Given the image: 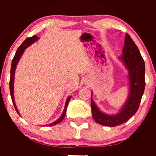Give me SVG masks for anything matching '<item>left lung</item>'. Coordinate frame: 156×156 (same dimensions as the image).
Returning <instances> with one entry per match:
<instances>
[{
	"mask_svg": "<svg viewBox=\"0 0 156 156\" xmlns=\"http://www.w3.org/2000/svg\"><path fill=\"white\" fill-rule=\"evenodd\" d=\"M122 52L123 55L120 58L128 69L130 92L126 103L120 112L116 115H108L101 112L93 101L92 94L91 96L93 119L98 124L105 126H117L129 120L137 112L145 88V65L144 59L136 44L134 43L128 34L125 35Z\"/></svg>",
	"mask_w": 156,
	"mask_h": 156,
	"instance_id": "8db88e82",
	"label": "left lung"
}]
</instances>
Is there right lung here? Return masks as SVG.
I'll return each instance as SVG.
<instances>
[{"mask_svg": "<svg viewBox=\"0 0 156 156\" xmlns=\"http://www.w3.org/2000/svg\"><path fill=\"white\" fill-rule=\"evenodd\" d=\"M38 39H39V37L36 35L33 36V37H28V38H27L26 40H25L24 42L21 44V45L18 48H17L15 56H14L13 59H12V66H11V77H10V81H9L10 94H11V98H12V103H13L14 106H15V108L16 112H17V114H19V112H18V110H17V107H16L15 98H14V78H15V69H16V67H17V63H18L20 58L21 55H22L23 52H24V51H25V49H26L28 46H30L31 44H33L34 42H35L36 41L38 40ZM70 98H71V96L68 97L67 101H66L65 107H64V112H63V113H62V115L61 116V117L58 118L56 121L53 122H52L49 125H47L48 126H53V125L58 124V123L61 122L63 120L64 117H65L66 112H67V105H68V103H69V100H70Z\"/></svg>", "mask_w": 156, "mask_h": 156, "instance_id": "obj_1", "label": "right lung"}]
</instances>
